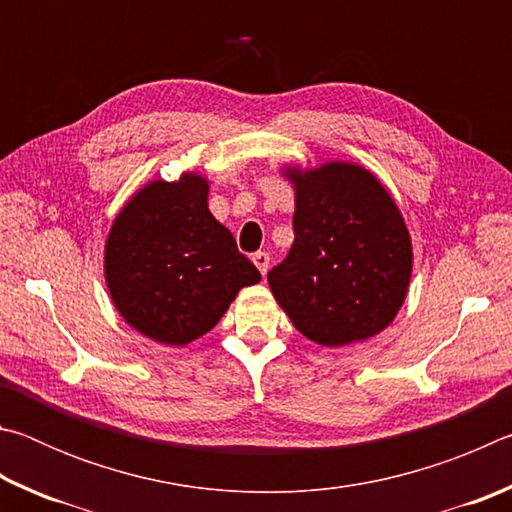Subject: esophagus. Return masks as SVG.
Listing matches in <instances>:
<instances>
[{"label":"esophagus","instance_id":"34e87169","mask_svg":"<svg viewBox=\"0 0 512 512\" xmlns=\"http://www.w3.org/2000/svg\"><path fill=\"white\" fill-rule=\"evenodd\" d=\"M253 264L259 268V273L266 275L268 264H271V257H268V253H262V250H259V253L253 255Z\"/></svg>","mask_w":512,"mask_h":512}]
</instances>
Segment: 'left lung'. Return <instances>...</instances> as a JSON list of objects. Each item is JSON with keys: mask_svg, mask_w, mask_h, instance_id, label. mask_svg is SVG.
Returning <instances> with one entry per match:
<instances>
[{"mask_svg": "<svg viewBox=\"0 0 512 512\" xmlns=\"http://www.w3.org/2000/svg\"><path fill=\"white\" fill-rule=\"evenodd\" d=\"M296 189L293 246L268 273L277 305L325 348L366 341L393 323L409 293L413 246L400 207L357 162L282 169Z\"/></svg>", "mask_w": 512, "mask_h": 512, "instance_id": "left-lung-1", "label": "left lung"}]
</instances>
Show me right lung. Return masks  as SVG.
<instances>
[{"mask_svg": "<svg viewBox=\"0 0 512 512\" xmlns=\"http://www.w3.org/2000/svg\"><path fill=\"white\" fill-rule=\"evenodd\" d=\"M210 183L185 171L151 180L112 221L103 275L119 316L146 339L183 345L210 332L237 293L262 280L207 207Z\"/></svg>", "mask_w": 512, "mask_h": 512, "instance_id": "right-lung-1", "label": "right lung"}]
</instances>
